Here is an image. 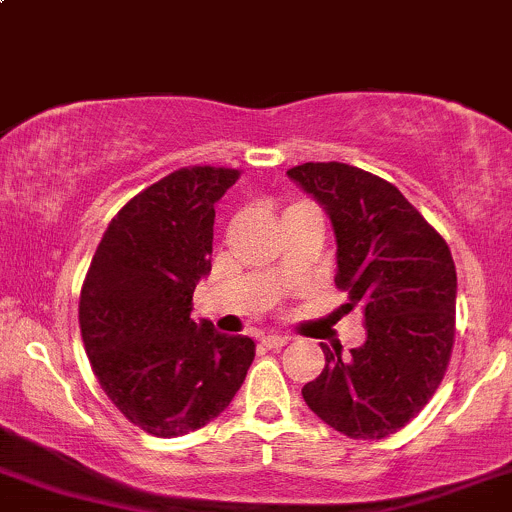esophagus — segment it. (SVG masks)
Wrapping results in <instances>:
<instances>
[{
    "label": "esophagus",
    "instance_id": "esophagus-1",
    "mask_svg": "<svg viewBox=\"0 0 512 512\" xmlns=\"http://www.w3.org/2000/svg\"><path fill=\"white\" fill-rule=\"evenodd\" d=\"M263 346H268V349H280V346H285L290 342V337H285V334H276V332H268L261 337Z\"/></svg>",
    "mask_w": 512,
    "mask_h": 512
}]
</instances>
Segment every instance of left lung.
<instances>
[{
    "label": "left lung",
    "instance_id": "1",
    "mask_svg": "<svg viewBox=\"0 0 512 512\" xmlns=\"http://www.w3.org/2000/svg\"><path fill=\"white\" fill-rule=\"evenodd\" d=\"M288 178L332 219L337 288L361 305L366 342L302 388L307 408L354 439L398 432L432 398L454 344L456 268L442 239L395 185L346 163H302Z\"/></svg>",
    "mask_w": 512,
    "mask_h": 512
}]
</instances>
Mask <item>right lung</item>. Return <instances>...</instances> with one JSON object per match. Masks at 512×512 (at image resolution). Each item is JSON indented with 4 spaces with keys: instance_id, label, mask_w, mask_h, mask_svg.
I'll return each mask as SVG.
<instances>
[{
    "instance_id": "obj_1",
    "label": "right lung",
    "mask_w": 512,
    "mask_h": 512,
    "mask_svg": "<svg viewBox=\"0 0 512 512\" xmlns=\"http://www.w3.org/2000/svg\"><path fill=\"white\" fill-rule=\"evenodd\" d=\"M239 170L170 173L126 202L104 232L80 295L92 371L126 420L153 437L200 430L232 403L256 356L241 334L190 320L212 271L214 205Z\"/></svg>"
}]
</instances>
